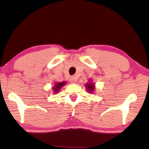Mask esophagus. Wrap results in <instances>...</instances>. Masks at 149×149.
Returning <instances> with one entry per match:
<instances>
[{
  "mask_svg": "<svg viewBox=\"0 0 149 149\" xmlns=\"http://www.w3.org/2000/svg\"><path fill=\"white\" fill-rule=\"evenodd\" d=\"M75 81H76V79H75V78L74 77H72L70 79V82L71 83V84H75Z\"/></svg>",
  "mask_w": 149,
  "mask_h": 149,
  "instance_id": "esophagus-1",
  "label": "esophagus"
}]
</instances>
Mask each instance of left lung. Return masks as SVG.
<instances>
[{"mask_svg": "<svg viewBox=\"0 0 149 149\" xmlns=\"http://www.w3.org/2000/svg\"><path fill=\"white\" fill-rule=\"evenodd\" d=\"M86 87H87V90H89L90 92H92L93 90H94L95 85H93V84H87Z\"/></svg>", "mask_w": 149, "mask_h": 149, "instance_id": "obj_1", "label": "left lung"}]
</instances>
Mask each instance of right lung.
<instances>
[{"mask_svg":"<svg viewBox=\"0 0 149 149\" xmlns=\"http://www.w3.org/2000/svg\"><path fill=\"white\" fill-rule=\"evenodd\" d=\"M65 84V81H63V82H60V83H58V84H56V86H54V91L56 92H58V91L60 89V88H61L63 85H64Z\"/></svg>","mask_w":149,"mask_h":149,"instance_id":"add662e5","label":"right lung"}]
</instances>
